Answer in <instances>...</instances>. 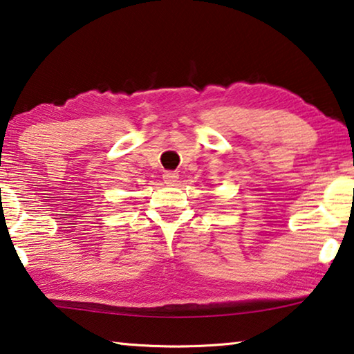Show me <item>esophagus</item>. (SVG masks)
<instances>
[{"instance_id": "obj_1", "label": "esophagus", "mask_w": 354, "mask_h": 354, "mask_svg": "<svg viewBox=\"0 0 354 354\" xmlns=\"http://www.w3.org/2000/svg\"><path fill=\"white\" fill-rule=\"evenodd\" d=\"M163 180L166 185H176L178 182V174L177 172H172V171H167L163 174Z\"/></svg>"}]
</instances>
